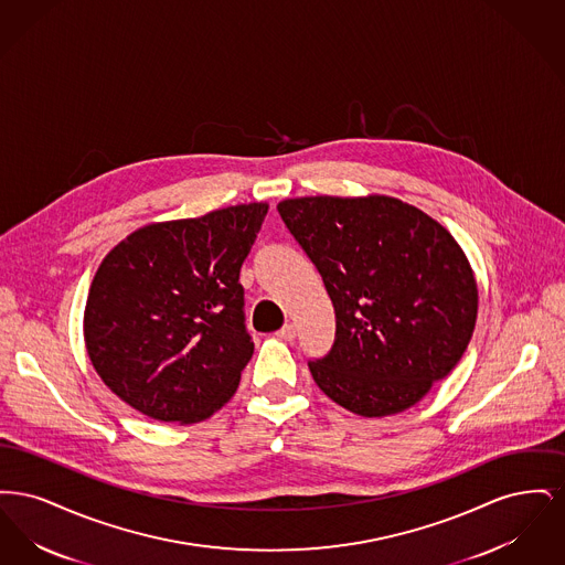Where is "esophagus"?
Returning a JSON list of instances; mask_svg holds the SVG:
<instances>
[{
  "label": "esophagus",
  "mask_w": 565,
  "mask_h": 565,
  "mask_svg": "<svg viewBox=\"0 0 565 565\" xmlns=\"http://www.w3.org/2000/svg\"><path fill=\"white\" fill-rule=\"evenodd\" d=\"M277 337L281 341H295L296 339V326L295 323H286L281 330H277Z\"/></svg>",
  "instance_id": "esophagus-1"
}]
</instances>
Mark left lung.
Wrapping results in <instances>:
<instances>
[{
	"label": "left lung",
	"mask_w": 565,
	"mask_h": 565,
	"mask_svg": "<svg viewBox=\"0 0 565 565\" xmlns=\"http://www.w3.org/2000/svg\"><path fill=\"white\" fill-rule=\"evenodd\" d=\"M277 212L334 305V345L309 362L318 387L362 417L419 403L456 369L477 323V279L459 243L385 194L286 199Z\"/></svg>",
	"instance_id": "obj_1"
}]
</instances>
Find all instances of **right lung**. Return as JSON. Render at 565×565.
<instances>
[{"instance_id": "right-lung-1", "label": "right lung", "mask_w": 565, "mask_h": 565, "mask_svg": "<svg viewBox=\"0 0 565 565\" xmlns=\"http://www.w3.org/2000/svg\"><path fill=\"white\" fill-rule=\"evenodd\" d=\"M267 212L242 203L152 222L104 258L84 345L122 403L157 422L196 424L233 398L254 353L239 270Z\"/></svg>"}]
</instances>
